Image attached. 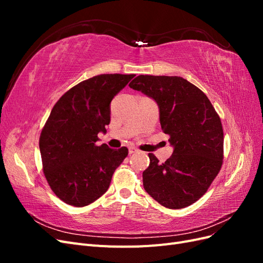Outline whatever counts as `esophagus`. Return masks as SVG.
Returning a JSON list of instances; mask_svg holds the SVG:
<instances>
[{
    "label": "esophagus",
    "mask_w": 263,
    "mask_h": 263,
    "mask_svg": "<svg viewBox=\"0 0 263 263\" xmlns=\"http://www.w3.org/2000/svg\"><path fill=\"white\" fill-rule=\"evenodd\" d=\"M137 151H138V149L135 148V147H129V148H128L129 155H132V154H134V153H137Z\"/></svg>",
    "instance_id": "obj_1"
}]
</instances>
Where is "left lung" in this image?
I'll return each mask as SVG.
<instances>
[{
  "instance_id": "left-lung-1",
  "label": "left lung",
  "mask_w": 263,
  "mask_h": 263,
  "mask_svg": "<svg viewBox=\"0 0 263 263\" xmlns=\"http://www.w3.org/2000/svg\"><path fill=\"white\" fill-rule=\"evenodd\" d=\"M132 89L153 99L173 153L163 163L149 154L142 172L146 192L166 209L179 210L202 197L222 163L224 133L209 98L181 77L138 76Z\"/></svg>"
}]
</instances>
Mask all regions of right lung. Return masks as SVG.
Masks as SVG:
<instances>
[{"instance_id":"obj_1","label":"right lung","mask_w":263,"mask_h":263,"mask_svg":"<svg viewBox=\"0 0 263 263\" xmlns=\"http://www.w3.org/2000/svg\"><path fill=\"white\" fill-rule=\"evenodd\" d=\"M135 74H100L55 103L39 138L47 182L61 201L82 208L104 194L128 149L98 146L110 122V102Z\"/></svg>"}]
</instances>
